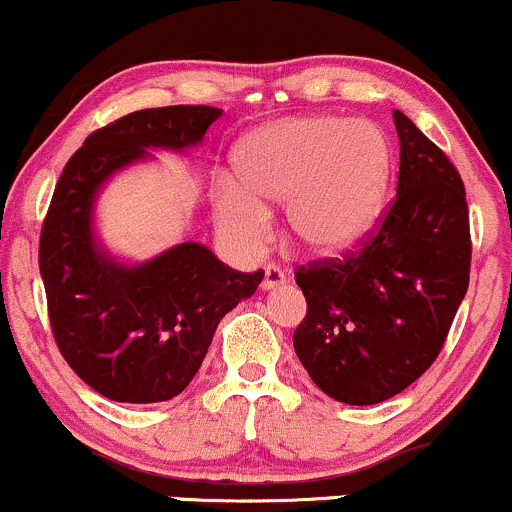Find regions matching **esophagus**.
<instances>
[{"instance_id": "1", "label": "esophagus", "mask_w": 512, "mask_h": 512, "mask_svg": "<svg viewBox=\"0 0 512 512\" xmlns=\"http://www.w3.org/2000/svg\"><path fill=\"white\" fill-rule=\"evenodd\" d=\"M284 284H286V274L281 272L276 264H267V267H264L262 289L264 291H274V289H279V286H284Z\"/></svg>"}]
</instances>
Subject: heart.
I'll use <instances>...</instances> for the list:
<instances>
[{"instance_id":"obj_1","label":"heart","mask_w":512,"mask_h":512,"mask_svg":"<svg viewBox=\"0 0 512 512\" xmlns=\"http://www.w3.org/2000/svg\"><path fill=\"white\" fill-rule=\"evenodd\" d=\"M238 180L211 187L216 223L240 250L262 248L269 204H286L298 248L339 255L370 236L392 182V146L375 125L339 115L289 117L240 144Z\"/></svg>"}]
</instances>
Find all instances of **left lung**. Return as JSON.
Masks as SVG:
<instances>
[{"instance_id": "left-lung-1", "label": "left lung", "mask_w": 512, "mask_h": 512, "mask_svg": "<svg viewBox=\"0 0 512 512\" xmlns=\"http://www.w3.org/2000/svg\"><path fill=\"white\" fill-rule=\"evenodd\" d=\"M397 197L344 257L296 269L308 313L293 349L325 395L378 404L431 368L469 286L472 238L450 158L395 110Z\"/></svg>"}]
</instances>
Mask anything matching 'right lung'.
Wrapping results in <instances>:
<instances>
[{
    "mask_svg": "<svg viewBox=\"0 0 512 512\" xmlns=\"http://www.w3.org/2000/svg\"><path fill=\"white\" fill-rule=\"evenodd\" d=\"M219 117L209 105L120 117L88 134L52 192L38 250L52 337L74 373L115 402L180 395L221 317L252 296L264 276L262 269L236 272L199 243L127 267L93 236V202L110 175L149 156L146 149H190Z\"/></svg>",
    "mask_w": 512,
    "mask_h": 512,
    "instance_id": "right-lung-1",
    "label": "right lung"
}]
</instances>
